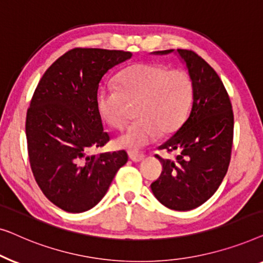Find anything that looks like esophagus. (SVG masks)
Returning a JSON list of instances; mask_svg holds the SVG:
<instances>
[{"mask_svg":"<svg viewBox=\"0 0 263 263\" xmlns=\"http://www.w3.org/2000/svg\"><path fill=\"white\" fill-rule=\"evenodd\" d=\"M128 156H130V158L133 162H140L144 160V157H145L142 154H135V153H130L128 154Z\"/></svg>","mask_w":263,"mask_h":263,"instance_id":"obj_1","label":"esophagus"}]
</instances>
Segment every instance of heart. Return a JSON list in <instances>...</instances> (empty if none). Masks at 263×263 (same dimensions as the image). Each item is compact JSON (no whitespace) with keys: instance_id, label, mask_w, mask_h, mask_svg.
Listing matches in <instances>:
<instances>
[{"instance_id":"b5f03b06","label":"heart","mask_w":263,"mask_h":263,"mask_svg":"<svg viewBox=\"0 0 263 263\" xmlns=\"http://www.w3.org/2000/svg\"><path fill=\"white\" fill-rule=\"evenodd\" d=\"M119 89L105 87L96 96L100 117L112 127H124L127 102H138L136 117L116 143L128 151H139L154 143L160 133L170 135L183 123L193 98V83L183 70H169L161 64L138 63L117 79Z\"/></svg>"}]
</instances>
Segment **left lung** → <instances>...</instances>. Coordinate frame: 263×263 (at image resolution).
I'll return each instance as SVG.
<instances>
[{
    "instance_id": "8db88e82",
    "label": "left lung",
    "mask_w": 263,
    "mask_h": 263,
    "mask_svg": "<svg viewBox=\"0 0 263 263\" xmlns=\"http://www.w3.org/2000/svg\"><path fill=\"white\" fill-rule=\"evenodd\" d=\"M174 52L186 65L193 83L192 108L187 120L160 149L177 151L175 160L156 156L163 165L151 191L162 205L190 211L216 193L228 172L234 138V113L229 95L217 72L190 50Z\"/></svg>"
}]
</instances>
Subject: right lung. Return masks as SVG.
<instances>
[{
    "mask_svg": "<svg viewBox=\"0 0 263 263\" xmlns=\"http://www.w3.org/2000/svg\"><path fill=\"white\" fill-rule=\"evenodd\" d=\"M132 57L131 52L73 49L44 73L26 118L29 163L51 202L71 213L98 204L118 170L125 150L91 154L109 140L96 107L102 76Z\"/></svg>",
    "mask_w": 263,
    "mask_h": 263,
    "instance_id": "1",
    "label": "right lung"
}]
</instances>
